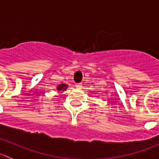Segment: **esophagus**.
Returning a JSON list of instances; mask_svg holds the SVG:
<instances>
[{
  "label": "esophagus",
  "instance_id": "esophagus-1",
  "mask_svg": "<svg viewBox=\"0 0 159 159\" xmlns=\"http://www.w3.org/2000/svg\"><path fill=\"white\" fill-rule=\"evenodd\" d=\"M75 86H76V88L78 89H81V87H82V84H81V83H78V84H75Z\"/></svg>",
  "mask_w": 159,
  "mask_h": 159
}]
</instances>
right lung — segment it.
Returning <instances> with one entry per match:
<instances>
[{"instance_id":"right-lung-1","label":"right lung","mask_w":159,"mask_h":159,"mask_svg":"<svg viewBox=\"0 0 159 159\" xmlns=\"http://www.w3.org/2000/svg\"><path fill=\"white\" fill-rule=\"evenodd\" d=\"M68 88V84H64V83H61V84H59L57 87H56V90L58 91V93H63L64 92L66 89Z\"/></svg>"}]
</instances>
